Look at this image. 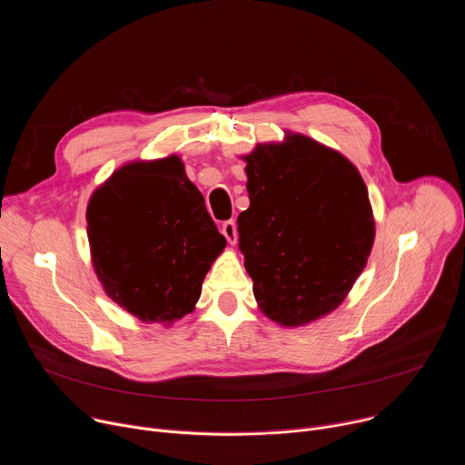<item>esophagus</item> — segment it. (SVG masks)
<instances>
[{
	"instance_id": "1",
	"label": "esophagus",
	"mask_w": 465,
	"mask_h": 465,
	"mask_svg": "<svg viewBox=\"0 0 465 465\" xmlns=\"http://www.w3.org/2000/svg\"><path fill=\"white\" fill-rule=\"evenodd\" d=\"M221 232H223V235L226 237V241H228L230 244H235V242H237V224H235V221H226V223H223Z\"/></svg>"
}]
</instances>
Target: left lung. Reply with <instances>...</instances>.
Here are the masks:
<instances>
[{"label": "left lung", "instance_id": "1", "mask_svg": "<svg viewBox=\"0 0 465 465\" xmlns=\"http://www.w3.org/2000/svg\"><path fill=\"white\" fill-rule=\"evenodd\" d=\"M246 162L250 208L237 219L244 269L261 312L300 327L333 312L364 271L375 219L359 169L294 132Z\"/></svg>", "mask_w": 465, "mask_h": 465}]
</instances>
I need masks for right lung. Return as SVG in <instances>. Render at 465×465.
Returning <instances> with one entry per match:
<instances>
[{
	"label": "right lung",
	"instance_id": "obj_1",
	"mask_svg": "<svg viewBox=\"0 0 465 465\" xmlns=\"http://www.w3.org/2000/svg\"><path fill=\"white\" fill-rule=\"evenodd\" d=\"M92 264L108 298L142 322L189 314L226 246L180 156L115 169L86 208Z\"/></svg>",
	"mask_w": 465,
	"mask_h": 465
}]
</instances>
